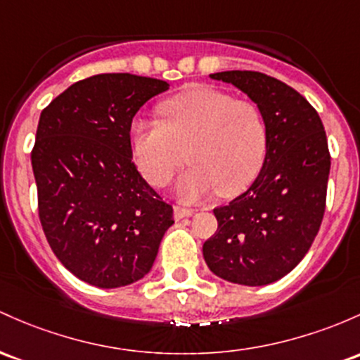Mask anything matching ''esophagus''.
<instances>
[{"label":"esophagus","instance_id":"1","mask_svg":"<svg viewBox=\"0 0 360 360\" xmlns=\"http://www.w3.org/2000/svg\"><path fill=\"white\" fill-rule=\"evenodd\" d=\"M193 213H195V210L193 208H186V207H174V217H176L177 220L179 219H184V217H191Z\"/></svg>","mask_w":360,"mask_h":360}]
</instances>
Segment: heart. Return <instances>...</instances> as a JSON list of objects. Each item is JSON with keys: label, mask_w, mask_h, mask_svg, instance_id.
<instances>
[{"label": "heart", "mask_w": 360, "mask_h": 360, "mask_svg": "<svg viewBox=\"0 0 360 360\" xmlns=\"http://www.w3.org/2000/svg\"><path fill=\"white\" fill-rule=\"evenodd\" d=\"M159 121H135L131 148L141 174L165 186L188 160L177 191L193 201L219 191L231 198L251 186L264 162L268 126L262 109L213 86L196 85L159 108Z\"/></svg>", "instance_id": "b5f03b06"}]
</instances>
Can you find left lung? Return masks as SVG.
I'll use <instances>...</instances> for the list:
<instances>
[{"label": "left lung", "instance_id": "obj_1", "mask_svg": "<svg viewBox=\"0 0 360 360\" xmlns=\"http://www.w3.org/2000/svg\"><path fill=\"white\" fill-rule=\"evenodd\" d=\"M210 77L258 104L268 147L255 183L213 208L219 227L205 240L203 258L227 282L266 285L297 266L321 225L331 164L325 126L297 90L274 77L239 70Z\"/></svg>", "mask_w": 360, "mask_h": 360}]
</instances>
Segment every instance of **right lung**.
<instances>
[{
  "instance_id": "right-lung-1",
  "label": "right lung",
  "mask_w": 360,
  "mask_h": 360,
  "mask_svg": "<svg viewBox=\"0 0 360 360\" xmlns=\"http://www.w3.org/2000/svg\"><path fill=\"white\" fill-rule=\"evenodd\" d=\"M169 84L131 73L77 82L41 112L30 153L39 220L66 268L90 285L143 278L174 224L133 162L131 122Z\"/></svg>"
}]
</instances>
